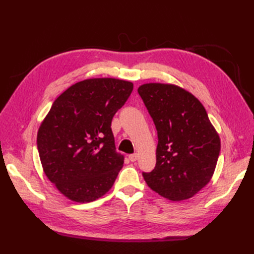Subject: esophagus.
I'll return each instance as SVG.
<instances>
[{"mask_svg": "<svg viewBox=\"0 0 254 254\" xmlns=\"http://www.w3.org/2000/svg\"><path fill=\"white\" fill-rule=\"evenodd\" d=\"M138 158V155L137 154H131L130 156H128V159H130L132 163H134V161H136Z\"/></svg>", "mask_w": 254, "mask_h": 254, "instance_id": "esophagus-1", "label": "esophagus"}]
</instances>
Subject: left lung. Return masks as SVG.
<instances>
[{"mask_svg": "<svg viewBox=\"0 0 254 254\" xmlns=\"http://www.w3.org/2000/svg\"><path fill=\"white\" fill-rule=\"evenodd\" d=\"M138 94L157 130L156 166L143 172L147 186L171 201L190 198L212 179L220 139L203 105L171 84L139 86Z\"/></svg>", "mask_w": 254, "mask_h": 254, "instance_id": "left-lung-1", "label": "left lung"}]
</instances>
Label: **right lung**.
Here are the masks:
<instances>
[{
    "instance_id": "1",
    "label": "right lung",
    "mask_w": 254,
    "mask_h": 254,
    "mask_svg": "<svg viewBox=\"0 0 254 254\" xmlns=\"http://www.w3.org/2000/svg\"><path fill=\"white\" fill-rule=\"evenodd\" d=\"M132 90L127 80L90 78L53 102L37 146L46 176L64 196L88 203L113 186L124 157L116 150L111 121Z\"/></svg>"
}]
</instances>
